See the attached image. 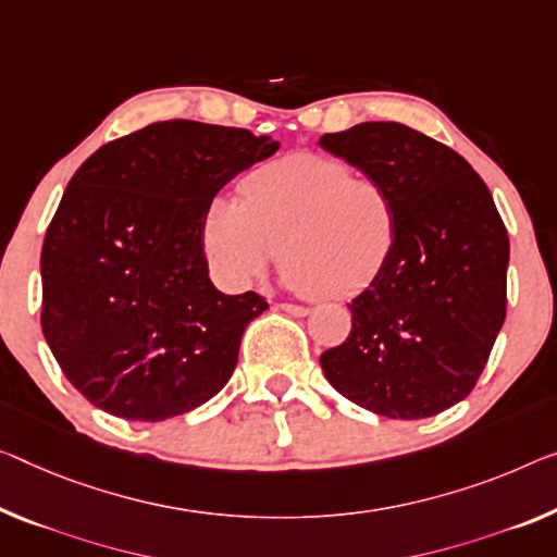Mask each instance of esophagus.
<instances>
[{
	"mask_svg": "<svg viewBox=\"0 0 557 557\" xmlns=\"http://www.w3.org/2000/svg\"><path fill=\"white\" fill-rule=\"evenodd\" d=\"M278 311L290 313V315H308V308L306 306H296V304H278L276 306Z\"/></svg>",
	"mask_w": 557,
	"mask_h": 557,
	"instance_id": "obj_1",
	"label": "esophagus"
}]
</instances>
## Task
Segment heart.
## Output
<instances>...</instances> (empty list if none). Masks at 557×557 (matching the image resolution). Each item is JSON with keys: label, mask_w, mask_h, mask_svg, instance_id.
<instances>
[{"label": "heart", "mask_w": 557, "mask_h": 557, "mask_svg": "<svg viewBox=\"0 0 557 557\" xmlns=\"http://www.w3.org/2000/svg\"><path fill=\"white\" fill-rule=\"evenodd\" d=\"M242 194L244 201L213 199L203 221V251L226 286L263 276L281 249L290 290L348 298L381 276L396 249L391 186L336 157L298 151L269 161L244 178Z\"/></svg>", "instance_id": "heart-1"}]
</instances>
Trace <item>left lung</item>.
Listing matches in <instances>:
<instances>
[{"instance_id":"8db88e82","label":"left lung","mask_w":557,"mask_h":557,"mask_svg":"<svg viewBox=\"0 0 557 557\" xmlns=\"http://www.w3.org/2000/svg\"><path fill=\"white\" fill-rule=\"evenodd\" d=\"M319 144L391 186L396 249L358 294L344 344L321 354L341 396L386 418H428L473 391L506 321L510 244L493 196L446 144L363 122Z\"/></svg>"}]
</instances>
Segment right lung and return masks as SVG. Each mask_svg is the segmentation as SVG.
<instances>
[{
    "instance_id": "1",
    "label": "right lung",
    "mask_w": 557,
    "mask_h": 557,
    "mask_svg": "<svg viewBox=\"0 0 557 557\" xmlns=\"http://www.w3.org/2000/svg\"><path fill=\"white\" fill-rule=\"evenodd\" d=\"M281 144L171 119L97 149L76 169L41 246V331L72 386L126 421H166L226 386L253 290L211 284L207 209Z\"/></svg>"
}]
</instances>
